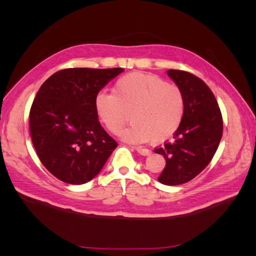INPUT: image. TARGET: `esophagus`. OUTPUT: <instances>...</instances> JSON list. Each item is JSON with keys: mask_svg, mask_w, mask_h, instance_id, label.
<instances>
[{"mask_svg": "<svg viewBox=\"0 0 256 256\" xmlns=\"http://www.w3.org/2000/svg\"><path fill=\"white\" fill-rule=\"evenodd\" d=\"M135 150H138V153L143 155V156H148L150 154V150L148 148H140V146H138V148H135Z\"/></svg>", "mask_w": 256, "mask_h": 256, "instance_id": "34e87169", "label": "esophagus"}]
</instances>
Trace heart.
<instances>
[{"mask_svg": "<svg viewBox=\"0 0 256 256\" xmlns=\"http://www.w3.org/2000/svg\"><path fill=\"white\" fill-rule=\"evenodd\" d=\"M113 94L99 91L94 96L98 118L112 134H118L131 110L132 124L121 132L131 144L165 142L180 126L184 96L176 84L158 76L131 72L118 78Z\"/></svg>", "mask_w": 256, "mask_h": 256, "instance_id": "obj_1", "label": "heart"}]
</instances>
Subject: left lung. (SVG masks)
<instances>
[{"label":"left lung","mask_w":256,"mask_h":256,"mask_svg":"<svg viewBox=\"0 0 256 256\" xmlns=\"http://www.w3.org/2000/svg\"><path fill=\"white\" fill-rule=\"evenodd\" d=\"M167 74L184 96V114L170 142L155 148L165 157L160 182L176 186L188 182L202 172L216 154L224 131L222 114L214 94L200 78L184 70Z\"/></svg>","instance_id":"left-lung-1"}]
</instances>
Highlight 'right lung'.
<instances>
[{"label": "right lung", "instance_id": "1", "mask_svg": "<svg viewBox=\"0 0 256 256\" xmlns=\"http://www.w3.org/2000/svg\"><path fill=\"white\" fill-rule=\"evenodd\" d=\"M123 68H68L52 74L30 111L32 142L42 164L59 180L90 182L118 143L98 120L94 96Z\"/></svg>", "mask_w": 256, "mask_h": 256}]
</instances>
